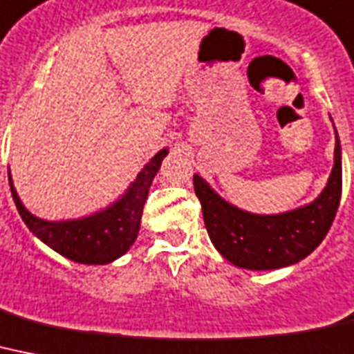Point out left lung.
<instances>
[{"label": "left lung", "mask_w": 354, "mask_h": 354, "mask_svg": "<svg viewBox=\"0 0 354 354\" xmlns=\"http://www.w3.org/2000/svg\"><path fill=\"white\" fill-rule=\"evenodd\" d=\"M192 182L209 238L225 260L251 271L292 266L320 245L336 216L342 196L340 140L336 134L335 167L326 189L315 202L295 211L251 214L227 203L198 174Z\"/></svg>", "instance_id": "1"}]
</instances>
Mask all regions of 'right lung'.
<instances>
[{
    "label": "right lung",
    "mask_w": 354,
    "mask_h": 354,
    "mask_svg": "<svg viewBox=\"0 0 354 354\" xmlns=\"http://www.w3.org/2000/svg\"><path fill=\"white\" fill-rule=\"evenodd\" d=\"M165 156H167V149L158 152L142 169L136 180L129 187V191L114 205L82 220H67V222L39 220L23 207L12 185L10 174H8V183L19 216L43 243H47L62 257L77 263L103 266L123 257L136 240L149 187Z\"/></svg>",
    "instance_id": "1"
}]
</instances>
